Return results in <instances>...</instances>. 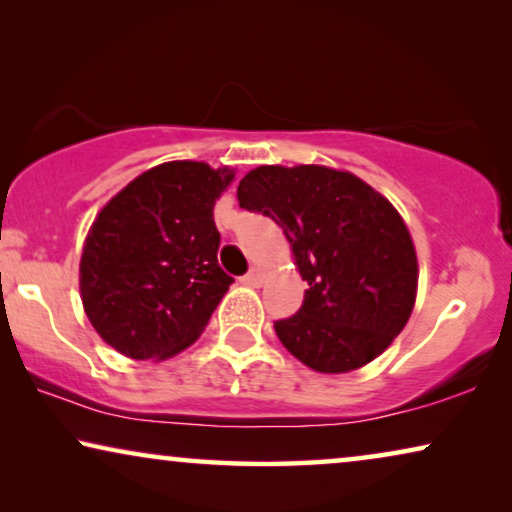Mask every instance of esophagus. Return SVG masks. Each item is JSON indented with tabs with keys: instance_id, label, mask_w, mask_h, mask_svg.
<instances>
[{
	"instance_id": "esophagus-1",
	"label": "esophagus",
	"mask_w": 512,
	"mask_h": 512,
	"mask_svg": "<svg viewBox=\"0 0 512 512\" xmlns=\"http://www.w3.org/2000/svg\"><path fill=\"white\" fill-rule=\"evenodd\" d=\"M242 284L247 286H261L263 284V270L261 268H251L247 275L242 277Z\"/></svg>"
}]
</instances>
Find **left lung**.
<instances>
[{"instance_id":"8db88e82","label":"left lung","mask_w":512,"mask_h":512,"mask_svg":"<svg viewBox=\"0 0 512 512\" xmlns=\"http://www.w3.org/2000/svg\"><path fill=\"white\" fill-rule=\"evenodd\" d=\"M237 200L284 230L307 282L300 310L275 324L282 345L324 375L377 359L417 300V251L398 209L326 165H261L244 174Z\"/></svg>"}]
</instances>
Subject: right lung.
<instances>
[{"instance_id":"right-lung-1","label":"right lung","mask_w":512,"mask_h":512,"mask_svg":"<svg viewBox=\"0 0 512 512\" xmlns=\"http://www.w3.org/2000/svg\"><path fill=\"white\" fill-rule=\"evenodd\" d=\"M235 170L170 160L132 179L90 226L79 263L83 312L97 335L135 361L191 347L233 277L219 268L214 205Z\"/></svg>"}]
</instances>
